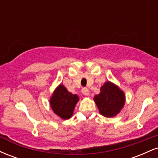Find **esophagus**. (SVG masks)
Wrapping results in <instances>:
<instances>
[{
  "mask_svg": "<svg viewBox=\"0 0 158 158\" xmlns=\"http://www.w3.org/2000/svg\"><path fill=\"white\" fill-rule=\"evenodd\" d=\"M81 93L84 94L85 96H88V94H89V90L87 88H83L82 89H81Z\"/></svg>",
  "mask_w": 158,
  "mask_h": 158,
  "instance_id": "obj_1",
  "label": "esophagus"
}]
</instances>
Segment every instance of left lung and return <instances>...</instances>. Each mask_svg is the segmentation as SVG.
<instances>
[{
    "label": "left lung",
    "mask_w": 158,
    "mask_h": 158,
    "mask_svg": "<svg viewBox=\"0 0 158 158\" xmlns=\"http://www.w3.org/2000/svg\"><path fill=\"white\" fill-rule=\"evenodd\" d=\"M99 113L104 117H112L120 111L125 104L124 93L117 86L106 81L100 93L94 97Z\"/></svg>",
    "instance_id": "left-lung-1"
}]
</instances>
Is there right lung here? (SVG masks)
<instances>
[{"instance_id": "add662e5", "label": "right lung", "mask_w": 158, "mask_h": 158, "mask_svg": "<svg viewBox=\"0 0 158 158\" xmlns=\"http://www.w3.org/2000/svg\"><path fill=\"white\" fill-rule=\"evenodd\" d=\"M78 101L77 95L68 92L65 87L60 85L52 94L50 106L54 113L61 118L68 119L73 115V109Z\"/></svg>"}]
</instances>
